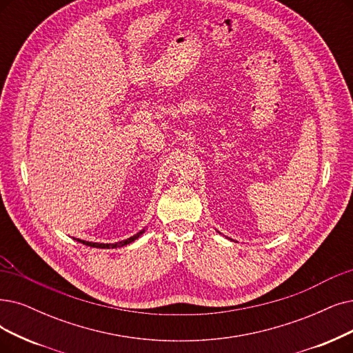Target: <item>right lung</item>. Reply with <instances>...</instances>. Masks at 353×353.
Listing matches in <instances>:
<instances>
[{
	"label": "right lung",
	"instance_id": "obj_1",
	"mask_svg": "<svg viewBox=\"0 0 353 353\" xmlns=\"http://www.w3.org/2000/svg\"><path fill=\"white\" fill-rule=\"evenodd\" d=\"M145 232H146V229H142V230H140L139 233L133 234L132 237L125 239V241H120V242H116V243H94V242L81 241V239H78V242H81V243H83V245H87V246H91V248H100V249H114V248H121V246H125V245H129V243L134 242L136 239H139V237L142 236Z\"/></svg>",
	"mask_w": 353,
	"mask_h": 353
}]
</instances>
